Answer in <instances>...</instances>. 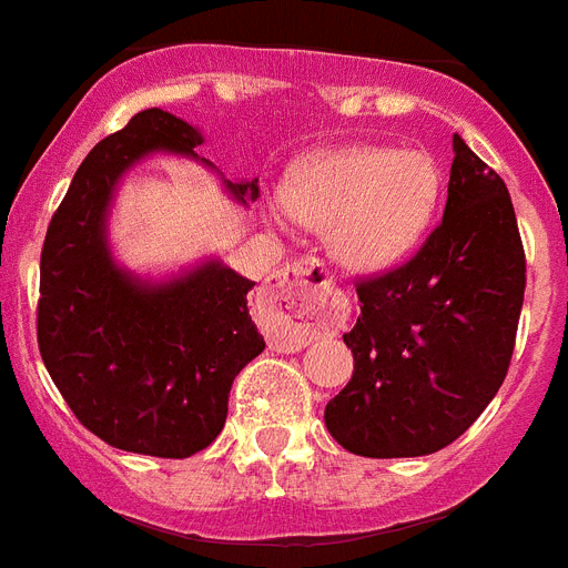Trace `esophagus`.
Returning a JSON list of instances; mask_svg holds the SVG:
<instances>
[{
  "mask_svg": "<svg viewBox=\"0 0 568 568\" xmlns=\"http://www.w3.org/2000/svg\"><path fill=\"white\" fill-rule=\"evenodd\" d=\"M271 346L297 352L314 337L335 332L346 317V303L321 260H297L276 271L262 288Z\"/></svg>",
  "mask_w": 568,
  "mask_h": 568,
  "instance_id": "obj_1",
  "label": "esophagus"
}]
</instances>
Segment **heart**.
I'll use <instances>...</instances> for the list:
<instances>
[{"instance_id":"b5f03b06","label":"heart","mask_w":568,"mask_h":568,"mask_svg":"<svg viewBox=\"0 0 568 568\" xmlns=\"http://www.w3.org/2000/svg\"><path fill=\"white\" fill-rule=\"evenodd\" d=\"M445 190L427 150L346 146L300 161L283 184L297 222L326 227V245L352 271L395 265L430 231Z\"/></svg>"}]
</instances>
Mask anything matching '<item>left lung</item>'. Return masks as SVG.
I'll return each mask as SVG.
<instances>
[{
    "label": "left lung",
    "instance_id": "left-lung-1",
    "mask_svg": "<svg viewBox=\"0 0 568 568\" xmlns=\"http://www.w3.org/2000/svg\"><path fill=\"white\" fill-rule=\"evenodd\" d=\"M526 254L505 181L454 135L442 225L402 268L357 283L355 373L326 404L349 454H436L483 416L511 364Z\"/></svg>",
    "mask_w": 568,
    "mask_h": 568
}]
</instances>
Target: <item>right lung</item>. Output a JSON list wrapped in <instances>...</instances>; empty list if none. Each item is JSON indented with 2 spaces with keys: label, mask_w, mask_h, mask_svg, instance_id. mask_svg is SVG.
Instances as JSON below:
<instances>
[{
  "label": "right lung",
  "mask_w": 568,
  "mask_h": 568,
  "mask_svg": "<svg viewBox=\"0 0 568 568\" xmlns=\"http://www.w3.org/2000/svg\"><path fill=\"white\" fill-rule=\"evenodd\" d=\"M202 135L164 109L138 112L103 138L71 179L40 260L37 341L71 413L106 445L130 454L187 459L227 418L233 378L265 341L247 312L254 283L204 256L166 276H141L114 260L109 216L132 166L152 155H195ZM222 187L236 204L256 181Z\"/></svg>",
  "instance_id": "obj_1"
}]
</instances>
